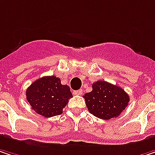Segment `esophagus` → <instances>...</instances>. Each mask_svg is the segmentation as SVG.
<instances>
[{"label": "esophagus", "mask_w": 155, "mask_h": 155, "mask_svg": "<svg viewBox=\"0 0 155 155\" xmlns=\"http://www.w3.org/2000/svg\"><path fill=\"white\" fill-rule=\"evenodd\" d=\"M73 93H74V95H81L82 94V91L81 90H78V91H74Z\"/></svg>", "instance_id": "esophagus-1"}]
</instances>
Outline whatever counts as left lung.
<instances>
[{
  "mask_svg": "<svg viewBox=\"0 0 155 155\" xmlns=\"http://www.w3.org/2000/svg\"><path fill=\"white\" fill-rule=\"evenodd\" d=\"M83 97L90 113L103 120L119 116L130 102V97L124 90L105 81L93 83L92 91L86 93Z\"/></svg>",
  "mask_w": 155,
  "mask_h": 155,
  "instance_id": "8db88e82",
  "label": "left lung"
}]
</instances>
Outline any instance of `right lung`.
Returning <instances> with one entry per match:
<instances>
[{"mask_svg":"<svg viewBox=\"0 0 155 155\" xmlns=\"http://www.w3.org/2000/svg\"><path fill=\"white\" fill-rule=\"evenodd\" d=\"M25 95L32 109L47 118L61 114L73 97L69 86L62 85L60 79L56 76L36 80L28 87Z\"/></svg>","mask_w":155,"mask_h":155,"instance_id":"add662e5","label":"right lung"}]
</instances>
